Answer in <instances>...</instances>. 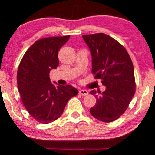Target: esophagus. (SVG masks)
Wrapping results in <instances>:
<instances>
[{"label": "esophagus", "instance_id": "esophagus-1", "mask_svg": "<svg viewBox=\"0 0 155 155\" xmlns=\"http://www.w3.org/2000/svg\"><path fill=\"white\" fill-rule=\"evenodd\" d=\"M79 94L81 96H86L88 94V91L86 90V89H81L79 91Z\"/></svg>", "mask_w": 155, "mask_h": 155}]
</instances>
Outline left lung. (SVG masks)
<instances>
[{
    "label": "left lung",
    "instance_id": "1",
    "mask_svg": "<svg viewBox=\"0 0 155 155\" xmlns=\"http://www.w3.org/2000/svg\"><path fill=\"white\" fill-rule=\"evenodd\" d=\"M92 56L94 78L101 80L105 92L92 90L96 104L90 113L97 120L110 123L126 110L136 92L132 61L120 42L104 33L83 35Z\"/></svg>",
    "mask_w": 155,
    "mask_h": 155
}]
</instances>
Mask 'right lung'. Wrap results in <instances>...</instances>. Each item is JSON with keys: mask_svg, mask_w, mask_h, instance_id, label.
Here are the masks:
<instances>
[{"mask_svg": "<svg viewBox=\"0 0 155 155\" xmlns=\"http://www.w3.org/2000/svg\"><path fill=\"white\" fill-rule=\"evenodd\" d=\"M70 36L45 37L27 50L18 66V90L29 115L37 122L49 124L62 115L67 102L78 94L71 85L55 87L50 70L59 65L58 53Z\"/></svg>", "mask_w": 155, "mask_h": 155, "instance_id": "obj_1", "label": "right lung"}]
</instances>
